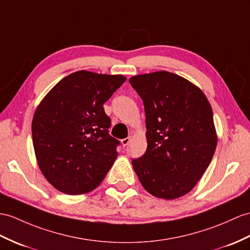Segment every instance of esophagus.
Segmentation results:
<instances>
[{"label": "esophagus", "instance_id": "34e87169", "mask_svg": "<svg viewBox=\"0 0 250 250\" xmlns=\"http://www.w3.org/2000/svg\"><path fill=\"white\" fill-rule=\"evenodd\" d=\"M121 142H122V144H123V146H127V145L129 144V142H130V138L127 137V138L123 139V140H121Z\"/></svg>", "mask_w": 250, "mask_h": 250}]
</instances>
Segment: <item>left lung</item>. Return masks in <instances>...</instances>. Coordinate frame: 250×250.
Returning <instances> with one entry per match:
<instances>
[{"label": "left lung", "mask_w": 250, "mask_h": 250, "mask_svg": "<svg viewBox=\"0 0 250 250\" xmlns=\"http://www.w3.org/2000/svg\"><path fill=\"white\" fill-rule=\"evenodd\" d=\"M144 104L147 148L132 159L133 169L151 195L175 199L196 186L212 160L217 137L213 112L195 84L159 71L132 76Z\"/></svg>", "instance_id": "1"}]
</instances>
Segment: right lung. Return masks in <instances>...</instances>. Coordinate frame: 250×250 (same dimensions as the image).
Segmentation results:
<instances>
[{
	"label": "right lung",
	"instance_id": "1",
	"mask_svg": "<svg viewBox=\"0 0 250 250\" xmlns=\"http://www.w3.org/2000/svg\"><path fill=\"white\" fill-rule=\"evenodd\" d=\"M126 81L123 75L77 71L62 78L37 107L33 144L42 174L58 191L94 190L118 157L104 103Z\"/></svg>",
	"mask_w": 250,
	"mask_h": 250
}]
</instances>
